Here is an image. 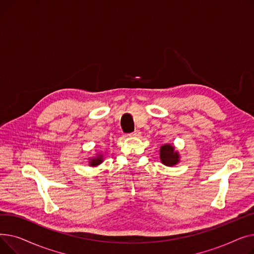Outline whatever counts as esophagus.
Masks as SVG:
<instances>
[{
    "mask_svg": "<svg viewBox=\"0 0 254 254\" xmlns=\"http://www.w3.org/2000/svg\"><path fill=\"white\" fill-rule=\"evenodd\" d=\"M129 136L130 137H134V138H138V137L141 136V131L139 129H136L135 131H132L131 134H129Z\"/></svg>",
    "mask_w": 254,
    "mask_h": 254,
    "instance_id": "1",
    "label": "esophagus"
}]
</instances>
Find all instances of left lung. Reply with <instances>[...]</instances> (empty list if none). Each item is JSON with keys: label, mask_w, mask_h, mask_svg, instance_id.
<instances>
[{"label": "left lung", "mask_w": 254, "mask_h": 254, "mask_svg": "<svg viewBox=\"0 0 254 254\" xmlns=\"http://www.w3.org/2000/svg\"><path fill=\"white\" fill-rule=\"evenodd\" d=\"M159 158L165 166L173 167L180 162V154L172 144H164L159 149Z\"/></svg>", "instance_id": "1"}]
</instances>
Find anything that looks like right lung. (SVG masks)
<instances>
[{
  "label": "right lung",
  "instance_id": "right-lung-1",
  "mask_svg": "<svg viewBox=\"0 0 254 254\" xmlns=\"http://www.w3.org/2000/svg\"><path fill=\"white\" fill-rule=\"evenodd\" d=\"M103 159H104V155L102 153H98L95 156L88 158V165L89 167H97L103 163Z\"/></svg>",
  "mask_w": 254,
  "mask_h": 254
}]
</instances>
